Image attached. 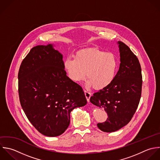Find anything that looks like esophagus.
<instances>
[{"label": "esophagus", "instance_id": "obj_1", "mask_svg": "<svg viewBox=\"0 0 160 160\" xmlns=\"http://www.w3.org/2000/svg\"><path fill=\"white\" fill-rule=\"evenodd\" d=\"M84 93H85V95L86 97V98L87 100V102H90V97H91V93L86 90H84Z\"/></svg>", "mask_w": 160, "mask_h": 160}]
</instances>
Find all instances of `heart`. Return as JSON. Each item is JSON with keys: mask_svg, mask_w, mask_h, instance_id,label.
<instances>
[{"mask_svg": "<svg viewBox=\"0 0 160 160\" xmlns=\"http://www.w3.org/2000/svg\"><path fill=\"white\" fill-rule=\"evenodd\" d=\"M63 68L72 81L80 82L86 75L88 85L100 90L113 82L118 68V60L112 53L97 48H87L77 51L74 58H67Z\"/></svg>", "mask_w": 160, "mask_h": 160, "instance_id": "heart-1", "label": "heart"}]
</instances>
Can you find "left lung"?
<instances>
[{
    "label": "left lung",
    "instance_id": "8db88e82",
    "mask_svg": "<svg viewBox=\"0 0 160 160\" xmlns=\"http://www.w3.org/2000/svg\"><path fill=\"white\" fill-rule=\"evenodd\" d=\"M120 55L119 70L113 82L95 93L90 102L107 113V120L97 126L104 132H113L127 125L140 103L142 75L137 56L123 42H118Z\"/></svg>",
    "mask_w": 160,
    "mask_h": 160
}]
</instances>
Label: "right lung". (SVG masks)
<instances>
[{
  "instance_id": "1",
  "label": "right lung",
  "mask_w": 160,
  "mask_h": 160,
  "mask_svg": "<svg viewBox=\"0 0 160 160\" xmlns=\"http://www.w3.org/2000/svg\"><path fill=\"white\" fill-rule=\"evenodd\" d=\"M62 59L53 45H37L23 60L18 71L22 108L32 125L47 137L64 133L70 112L87 103L82 88L67 76Z\"/></svg>"
}]
</instances>
